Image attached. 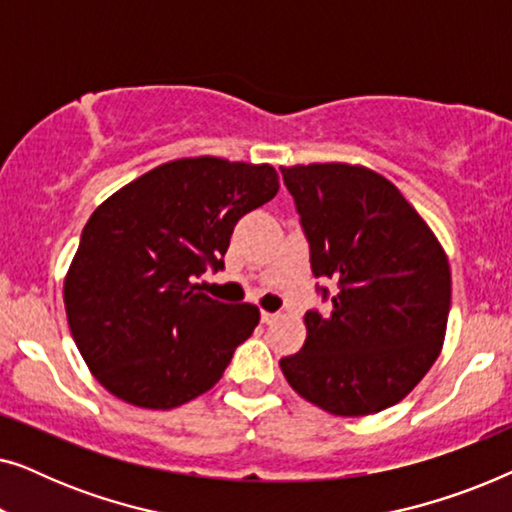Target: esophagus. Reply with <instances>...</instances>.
Wrapping results in <instances>:
<instances>
[{"label": "esophagus", "mask_w": 512, "mask_h": 512, "mask_svg": "<svg viewBox=\"0 0 512 512\" xmlns=\"http://www.w3.org/2000/svg\"><path fill=\"white\" fill-rule=\"evenodd\" d=\"M279 319V314L277 312H261V321L263 324H272V321H277Z\"/></svg>", "instance_id": "34e87169"}]
</instances>
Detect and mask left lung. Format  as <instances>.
<instances>
[{"label": "left lung", "mask_w": 512, "mask_h": 512, "mask_svg": "<svg viewBox=\"0 0 512 512\" xmlns=\"http://www.w3.org/2000/svg\"><path fill=\"white\" fill-rule=\"evenodd\" d=\"M310 242L314 277L335 282L331 312L305 314L307 338L279 361L305 401L338 417L403 401L443 349L452 300L438 237L401 191L368 167H282Z\"/></svg>", "instance_id": "obj_1"}]
</instances>
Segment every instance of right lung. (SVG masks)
I'll return each mask as SVG.
<instances>
[{
  "label": "right lung",
  "instance_id": "obj_1",
  "mask_svg": "<svg viewBox=\"0 0 512 512\" xmlns=\"http://www.w3.org/2000/svg\"><path fill=\"white\" fill-rule=\"evenodd\" d=\"M279 191L272 165L200 156L153 167L102 202L65 277L72 338L121 401L170 410L221 380L261 319L195 284L223 268L235 223Z\"/></svg>",
  "mask_w": 512,
  "mask_h": 512
}]
</instances>
